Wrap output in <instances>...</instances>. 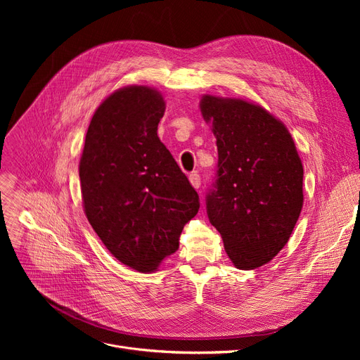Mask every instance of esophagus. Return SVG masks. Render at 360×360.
I'll return each mask as SVG.
<instances>
[{"mask_svg":"<svg viewBox=\"0 0 360 360\" xmlns=\"http://www.w3.org/2000/svg\"><path fill=\"white\" fill-rule=\"evenodd\" d=\"M190 182L193 184L194 188H197V190L201 186V176H200V174L197 172V170H194V172L190 174Z\"/></svg>","mask_w":360,"mask_h":360,"instance_id":"1","label":"esophagus"}]
</instances>
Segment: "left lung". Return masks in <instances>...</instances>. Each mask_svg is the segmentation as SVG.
<instances>
[{"label": "left lung", "instance_id": "obj_1", "mask_svg": "<svg viewBox=\"0 0 360 360\" xmlns=\"http://www.w3.org/2000/svg\"><path fill=\"white\" fill-rule=\"evenodd\" d=\"M217 169L207 216L236 269L254 270L288 243L304 204V167L288 128L258 105L205 94Z\"/></svg>", "mask_w": 360, "mask_h": 360}]
</instances>
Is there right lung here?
Here are the masks:
<instances>
[{"label": "right lung", "mask_w": 360, "mask_h": 360, "mask_svg": "<svg viewBox=\"0 0 360 360\" xmlns=\"http://www.w3.org/2000/svg\"><path fill=\"white\" fill-rule=\"evenodd\" d=\"M162 94L147 86L112 93L90 121L80 159L89 223L109 252L137 271H153L179 248L198 194L158 137Z\"/></svg>", "instance_id": "right-lung-1"}]
</instances>
